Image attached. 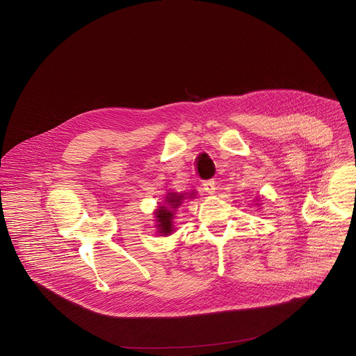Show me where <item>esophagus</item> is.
I'll return each mask as SVG.
<instances>
[{"label":"esophagus","instance_id":"esophagus-1","mask_svg":"<svg viewBox=\"0 0 356 356\" xmlns=\"http://www.w3.org/2000/svg\"><path fill=\"white\" fill-rule=\"evenodd\" d=\"M202 189L207 192L208 195H213L216 192V181L215 180H208V181H203L202 184Z\"/></svg>","mask_w":356,"mask_h":356}]
</instances>
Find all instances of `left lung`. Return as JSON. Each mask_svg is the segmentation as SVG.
Instances as JSON below:
<instances>
[{
    "mask_svg": "<svg viewBox=\"0 0 356 356\" xmlns=\"http://www.w3.org/2000/svg\"><path fill=\"white\" fill-rule=\"evenodd\" d=\"M257 204H259V203H257Z\"/></svg>",
    "mask_w": 356,
    "mask_h": 356,
    "instance_id": "8db88e82",
    "label": "left lung"
}]
</instances>
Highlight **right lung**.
<instances>
[{
  "instance_id": "right-lung-1",
  "label": "right lung",
  "mask_w": 356,
  "mask_h": 356,
  "mask_svg": "<svg viewBox=\"0 0 356 356\" xmlns=\"http://www.w3.org/2000/svg\"><path fill=\"white\" fill-rule=\"evenodd\" d=\"M186 199H195V192L191 193H177V192H168L164 197V203L157 207L154 211L156 216V228L160 236H168L175 231V216L176 211Z\"/></svg>"
}]
</instances>
